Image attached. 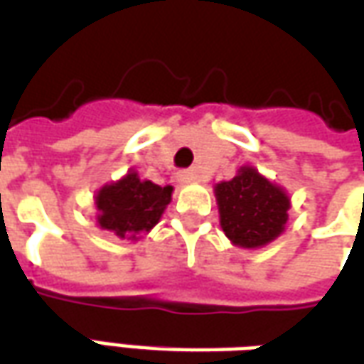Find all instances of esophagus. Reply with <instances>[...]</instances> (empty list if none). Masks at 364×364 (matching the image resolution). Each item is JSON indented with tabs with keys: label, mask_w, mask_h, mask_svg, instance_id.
I'll return each mask as SVG.
<instances>
[{
	"label": "esophagus",
	"mask_w": 364,
	"mask_h": 364,
	"mask_svg": "<svg viewBox=\"0 0 364 364\" xmlns=\"http://www.w3.org/2000/svg\"><path fill=\"white\" fill-rule=\"evenodd\" d=\"M177 181L179 183H193L197 181V173L193 169H183L177 173Z\"/></svg>",
	"instance_id": "esophagus-1"
}]
</instances>
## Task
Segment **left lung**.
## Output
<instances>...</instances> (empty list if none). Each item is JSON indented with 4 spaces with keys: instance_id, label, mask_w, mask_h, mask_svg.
Instances as JSON below:
<instances>
[{
    "instance_id": "8db88e82",
    "label": "left lung",
    "mask_w": 364,
    "mask_h": 364,
    "mask_svg": "<svg viewBox=\"0 0 364 364\" xmlns=\"http://www.w3.org/2000/svg\"><path fill=\"white\" fill-rule=\"evenodd\" d=\"M220 226L237 247L255 250L279 237L289 220L290 198L250 166L240 167L234 179L214 187Z\"/></svg>"
}]
</instances>
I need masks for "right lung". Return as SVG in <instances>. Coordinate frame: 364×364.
<instances>
[{
	"label": "right lung",
	"instance_id": "right-lung-1",
	"mask_svg": "<svg viewBox=\"0 0 364 364\" xmlns=\"http://www.w3.org/2000/svg\"><path fill=\"white\" fill-rule=\"evenodd\" d=\"M173 187L142 181L136 171L109 183L95 195L97 224L120 240H140L161 218L171 200Z\"/></svg>",
	"mask_w": 364,
	"mask_h": 364
}]
</instances>
